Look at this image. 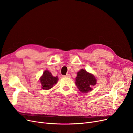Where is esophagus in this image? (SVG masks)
Wrapping results in <instances>:
<instances>
[{
	"label": "esophagus",
	"instance_id": "1",
	"mask_svg": "<svg viewBox=\"0 0 133 133\" xmlns=\"http://www.w3.org/2000/svg\"><path fill=\"white\" fill-rule=\"evenodd\" d=\"M64 77H68V78H70L71 77V75L70 74H67L66 75H64L63 76Z\"/></svg>",
	"mask_w": 133,
	"mask_h": 133
}]
</instances>
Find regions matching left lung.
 Wrapping results in <instances>:
<instances>
[{"label":"left lung","mask_w":133,"mask_h":133,"mask_svg":"<svg viewBox=\"0 0 133 133\" xmlns=\"http://www.w3.org/2000/svg\"><path fill=\"white\" fill-rule=\"evenodd\" d=\"M96 81L97 80L93 75L84 69H81L78 72L75 78L76 85L83 93L91 91L92 87L95 85Z\"/></svg>","instance_id":"left-lung-1"}]
</instances>
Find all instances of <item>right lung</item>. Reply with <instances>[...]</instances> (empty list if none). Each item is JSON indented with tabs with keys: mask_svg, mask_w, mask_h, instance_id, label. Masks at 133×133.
I'll use <instances>...</instances> for the list:
<instances>
[{
	"mask_svg": "<svg viewBox=\"0 0 133 133\" xmlns=\"http://www.w3.org/2000/svg\"><path fill=\"white\" fill-rule=\"evenodd\" d=\"M58 80V76H53L48 70L44 71L43 75L40 78V82L42 84V88L44 90H49L53 88V85L57 84Z\"/></svg>",
	"mask_w": 133,
	"mask_h": 133,
	"instance_id": "add662e5",
	"label": "right lung"
}]
</instances>
